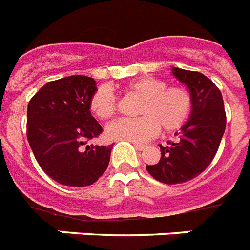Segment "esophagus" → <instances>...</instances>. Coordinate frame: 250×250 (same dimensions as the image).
I'll return each instance as SVG.
<instances>
[{"mask_svg":"<svg viewBox=\"0 0 250 250\" xmlns=\"http://www.w3.org/2000/svg\"><path fill=\"white\" fill-rule=\"evenodd\" d=\"M134 147L138 149V151H143L146 148L145 145H139V143H134Z\"/></svg>","mask_w":250,"mask_h":250,"instance_id":"1","label":"esophagus"}]
</instances>
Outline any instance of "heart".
Here are the masks:
<instances>
[{"label": "heart", "instance_id": "heart-1", "mask_svg": "<svg viewBox=\"0 0 250 250\" xmlns=\"http://www.w3.org/2000/svg\"><path fill=\"white\" fill-rule=\"evenodd\" d=\"M125 93L141 98L138 104V119L119 120L105 127V138L109 141H129L139 143L159 133L179 130L189 119L193 101L185 86H167L164 81L152 76H145L125 83ZM89 108L101 120L112 119L117 111V101L112 89L102 85L94 91Z\"/></svg>", "mask_w": 250, "mask_h": 250}]
</instances>
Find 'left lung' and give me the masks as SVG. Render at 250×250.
Here are the masks:
<instances>
[{
  "mask_svg": "<svg viewBox=\"0 0 250 250\" xmlns=\"http://www.w3.org/2000/svg\"><path fill=\"white\" fill-rule=\"evenodd\" d=\"M171 72L188 87L192 112L177 134L178 141L167 142L165 147L160 145L161 159L146 169L161 183L178 185L201 174L214 159L226 129V112L222 94L207 76L181 68Z\"/></svg>",
  "mask_w": 250,
  "mask_h": 250,
  "instance_id": "1",
  "label": "left lung"
}]
</instances>
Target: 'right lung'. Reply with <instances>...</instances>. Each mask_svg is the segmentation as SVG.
Masks as SVG:
<instances>
[{
  "label": "right lung",
  "mask_w": 250,
  "mask_h": 250,
  "mask_svg": "<svg viewBox=\"0 0 250 250\" xmlns=\"http://www.w3.org/2000/svg\"><path fill=\"white\" fill-rule=\"evenodd\" d=\"M95 90L91 77L68 76L43 85L28 103L29 146L41 169L61 185L90 186L108 167L112 146L87 145L103 131L89 108Z\"/></svg>",
  "instance_id": "1"
}]
</instances>
